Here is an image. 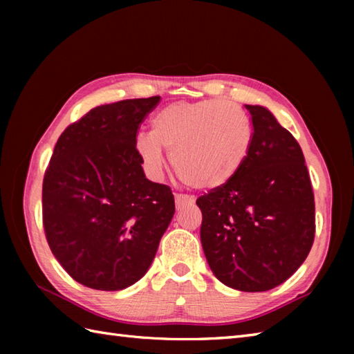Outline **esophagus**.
Instances as JSON below:
<instances>
[{
	"label": "esophagus",
	"instance_id": "obj_1",
	"mask_svg": "<svg viewBox=\"0 0 354 354\" xmlns=\"http://www.w3.org/2000/svg\"><path fill=\"white\" fill-rule=\"evenodd\" d=\"M175 204H176V208H183V207H187V205H193L194 204V199L190 198V196H185V194H176L175 196Z\"/></svg>",
	"mask_w": 354,
	"mask_h": 354
}]
</instances>
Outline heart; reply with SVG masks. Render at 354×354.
Segmentation results:
<instances>
[{
    "label": "heart",
    "instance_id": "b5f03b06",
    "mask_svg": "<svg viewBox=\"0 0 354 354\" xmlns=\"http://www.w3.org/2000/svg\"><path fill=\"white\" fill-rule=\"evenodd\" d=\"M251 138L250 120L234 103L176 102L156 112L149 137H138L135 147L152 173L162 170L164 150L187 185L217 190L242 169Z\"/></svg>",
    "mask_w": 354,
    "mask_h": 354
}]
</instances>
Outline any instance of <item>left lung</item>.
Segmentation results:
<instances>
[{"label":"left lung","mask_w":354,"mask_h":354,"mask_svg":"<svg viewBox=\"0 0 354 354\" xmlns=\"http://www.w3.org/2000/svg\"><path fill=\"white\" fill-rule=\"evenodd\" d=\"M245 108L254 132L242 169L196 204L202 248L217 280L242 292H265L288 280L309 255L315 198L297 140L269 109Z\"/></svg>","instance_id":"left-lung-1"}]
</instances>
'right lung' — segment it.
Returning a JSON list of instances; mask_svg holds the SVG:
<instances>
[{
	"label": "right lung",
	"mask_w": 354,
	"mask_h": 354,
	"mask_svg": "<svg viewBox=\"0 0 354 354\" xmlns=\"http://www.w3.org/2000/svg\"><path fill=\"white\" fill-rule=\"evenodd\" d=\"M160 95L102 104L59 137L42 184L53 255L77 283L122 290L145 277L175 214L170 187L149 181L137 132Z\"/></svg>",
	"instance_id": "right-lung-1"
}]
</instances>
